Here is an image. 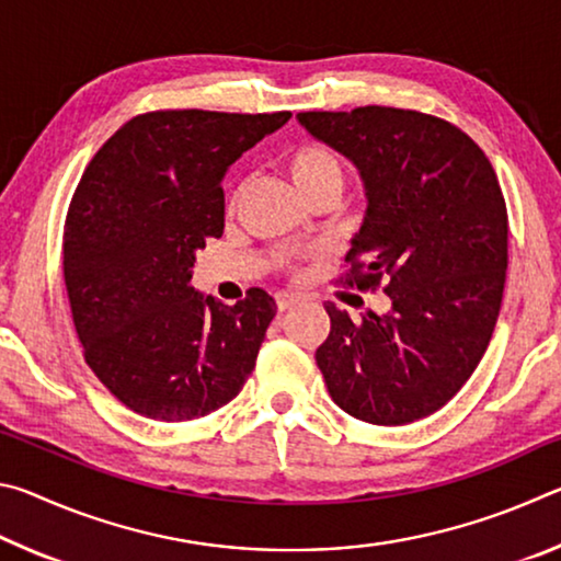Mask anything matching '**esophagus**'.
Listing matches in <instances>:
<instances>
[{"instance_id": "1", "label": "esophagus", "mask_w": 561, "mask_h": 561, "mask_svg": "<svg viewBox=\"0 0 561 561\" xmlns=\"http://www.w3.org/2000/svg\"><path fill=\"white\" fill-rule=\"evenodd\" d=\"M274 299H277V309L279 311H287V309L294 307V304L301 301L299 294H294V291H277V294H274Z\"/></svg>"}]
</instances>
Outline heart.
<instances>
[{
	"label": "heart",
	"mask_w": 561,
	"mask_h": 561,
	"mask_svg": "<svg viewBox=\"0 0 561 561\" xmlns=\"http://www.w3.org/2000/svg\"><path fill=\"white\" fill-rule=\"evenodd\" d=\"M287 170L307 201L321 195L339 197L344 190V165L334 150L321 144H299L287 153ZM234 203V197H232Z\"/></svg>",
	"instance_id": "obj_1"
}]
</instances>
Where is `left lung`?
Segmentation results:
<instances>
[{
    "label": "left lung",
    "mask_w": 561,
    "mask_h": 561,
    "mask_svg": "<svg viewBox=\"0 0 561 561\" xmlns=\"http://www.w3.org/2000/svg\"><path fill=\"white\" fill-rule=\"evenodd\" d=\"M299 123L346 156L366 217L339 284L383 289L391 311L358 321L324 304L317 348L334 403L358 421L405 425L460 391L495 331L507 277V207L488 156L458 126L421 111H307Z\"/></svg>",
    "instance_id": "8db88e82"
}]
</instances>
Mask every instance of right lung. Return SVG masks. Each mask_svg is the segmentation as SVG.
Wrapping results in <instances>:
<instances>
[{"instance_id":"add662e5","label":"right lung","mask_w":561,"mask_h":561,"mask_svg":"<svg viewBox=\"0 0 561 561\" xmlns=\"http://www.w3.org/2000/svg\"><path fill=\"white\" fill-rule=\"evenodd\" d=\"M289 118L140 113L83 170L64 225V282L83 358L133 413L195 421L250 378L277 304L254 287L227 307L190 287V270L222 237L225 170Z\"/></svg>"}]
</instances>
